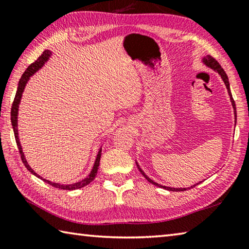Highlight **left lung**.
Instances as JSON below:
<instances>
[{
    "instance_id": "8db88e82",
    "label": "left lung",
    "mask_w": 249,
    "mask_h": 249,
    "mask_svg": "<svg viewBox=\"0 0 249 249\" xmlns=\"http://www.w3.org/2000/svg\"><path fill=\"white\" fill-rule=\"evenodd\" d=\"M202 61H203V64H204L205 66H208L209 68L213 69L214 71H216V72H218V74L221 75L222 80H223V81H224L225 86H226V89H227V91H229L230 99H231V105H233V108H234V114H235V120H236V107H235V102H234L233 96H231V93L229 78H227V74L225 73V71L223 70V68L221 67V65L218 64V62L215 60V59H214L212 56H210V54H208V56H205L203 59H202ZM136 165H137V168H138V169H140L141 174L145 177V178L147 179V181H149L150 183H153V184H155V185H157V187H160V188L166 189V190H169V191H185V190H187V189H191V188H193V187H196V184H199V183H196V184H195V185H193V187H191V188H170V187H166V185H161V184H158L157 182H154V181L151 180V179L149 178V177H147V176L145 175V172L142 170V168L140 167V165H138L137 162H136Z\"/></svg>"
}]
</instances>
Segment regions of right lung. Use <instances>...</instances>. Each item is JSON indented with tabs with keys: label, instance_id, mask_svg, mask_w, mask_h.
I'll list each match as a JSON object with an SVG mask.
<instances>
[{
	"label": "right lung",
	"instance_id": "right-lung-1",
	"mask_svg": "<svg viewBox=\"0 0 249 249\" xmlns=\"http://www.w3.org/2000/svg\"><path fill=\"white\" fill-rule=\"evenodd\" d=\"M50 54H52V52L50 50H45L41 56L38 57V59L35 62H33V64L28 67V68L25 70V72L23 73L22 78L19 79V82H18V91H16V94H15V98H14V102L12 104V109H11V122H12V126H13V130H14V136H15V141H16V144H18V150H19V154H20V158H22V161L25 165V167L27 168V170H29L32 172L34 176H36L37 178H40L45 182H47L48 184L53 185L54 188H58V189H61V190H75V189H80V188H83L86 187V185L89 184L90 182L94 180L96 174H98V169H99V165H100V158H101V153H102V148H100L98 155H96V159L94 161V165L93 168H92V170L90 172V175L87 177V178H84L83 180L79 181L77 183H73V184H60V183H54L52 182V181L49 180H46L44 178H41L39 175H37L35 171H34L29 165L27 163V160L25 158L24 153L22 150V146H20V142H19V138H18V105L20 102V99H22V94L24 92L25 89V86H26L27 81L29 80V78L32 77V75L36 72V71H38L41 67L45 65V62L48 60Z\"/></svg>",
	"mask_w": 249,
	"mask_h": 249
}]
</instances>
